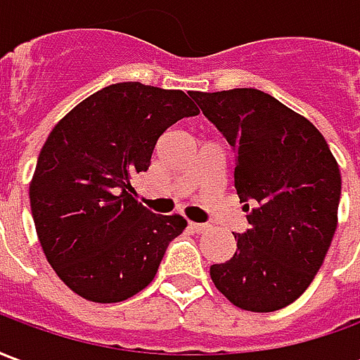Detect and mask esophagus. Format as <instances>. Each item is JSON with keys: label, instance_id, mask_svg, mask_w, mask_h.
<instances>
[{"label": "esophagus", "instance_id": "esophagus-1", "mask_svg": "<svg viewBox=\"0 0 360 360\" xmlns=\"http://www.w3.org/2000/svg\"><path fill=\"white\" fill-rule=\"evenodd\" d=\"M188 227H191L193 231H196V233H202V231H206V229H208V226H206V224H196V221H188Z\"/></svg>", "mask_w": 360, "mask_h": 360}]
</instances>
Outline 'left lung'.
Here are the masks:
<instances>
[{"label": "left lung", "instance_id": "obj_1", "mask_svg": "<svg viewBox=\"0 0 360 360\" xmlns=\"http://www.w3.org/2000/svg\"><path fill=\"white\" fill-rule=\"evenodd\" d=\"M235 152V188L249 229L235 255L212 264L235 307L274 312L299 299L324 262L338 227L340 165L310 123L257 89L188 92Z\"/></svg>", "mask_w": 360, "mask_h": 360}]
</instances>
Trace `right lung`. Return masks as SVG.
Returning a JSON list of instances; mask_svg holds the SVG:
<instances>
[{
    "mask_svg": "<svg viewBox=\"0 0 360 360\" xmlns=\"http://www.w3.org/2000/svg\"><path fill=\"white\" fill-rule=\"evenodd\" d=\"M198 110L183 90L117 82L53 127L30 181V210L50 266L92 302H119L154 279L187 221L152 214L131 177L146 172L158 139Z\"/></svg>",
    "mask_w": 360,
    "mask_h": 360,
    "instance_id": "add662e5",
    "label": "right lung"
}]
</instances>
